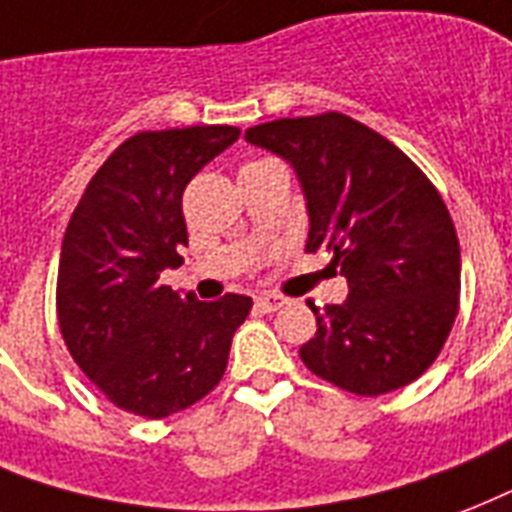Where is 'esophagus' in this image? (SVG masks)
<instances>
[{"label": "esophagus", "mask_w": 512, "mask_h": 512, "mask_svg": "<svg viewBox=\"0 0 512 512\" xmlns=\"http://www.w3.org/2000/svg\"><path fill=\"white\" fill-rule=\"evenodd\" d=\"M285 304H288V299L280 296V293H261L259 299H256V307L264 312H277L280 307H285Z\"/></svg>", "instance_id": "1"}]
</instances>
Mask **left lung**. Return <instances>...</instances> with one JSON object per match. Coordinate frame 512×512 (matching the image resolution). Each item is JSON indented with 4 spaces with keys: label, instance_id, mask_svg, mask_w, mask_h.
I'll return each mask as SVG.
<instances>
[{
    "label": "left lung",
    "instance_id": "1",
    "mask_svg": "<svg viewBox=\"0 0 512 512\" xmlns=\"http://www.w3.org/2000/svg\"><path fill=\"white\" fill-rule=\"evenodd\" d=\"M245 141L291 162L310 213L307 251L334 253L350 293L301 344L312 374L355 395L406 387L433 366L459 310V240L433 181L347 114L275 120Z\"/></svg>",
    "mask_w": 512,
    "mask_h": 512
}]
</instances>
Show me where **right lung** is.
Masks as SVG:
<instances>
[{
    "label": "right lung",
    "instance_id": "right-lung-1",
    "mask_svg": "<svg viewBox=\"0 0 512 512\" xmlns=\"http://www.w3.org/2000/svg\"><path fill=\"white\" fill-rule=\"evenodd\" d=\"M232 125L144 130L98 168L71 213L58 264V326L71 358L122 411L162 419L221 382L251 296L197 301L162 269L184 264L181 197L232 146Z\"/></svg>",
    "mask_w": 512,
    "mask_h": 512
}]
</instances>
